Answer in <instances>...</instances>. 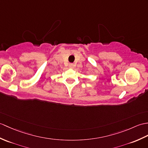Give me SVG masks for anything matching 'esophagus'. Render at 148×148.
Masks as SVG:
<instances>
[{
	"mask_svg": "<svg viewBox=\"0 0 148 148\" xmlns=\"http://www.w3.org/2000/svg\"><path fill=\"white\" fill-rule=\"evenodd\" d=\"M74 66H75V65L74 64H73V63H71V64H69V68H71V69L74 68Z\"/></svg>",
	"mask_w": 148,
	"mask_h": 148,
	"instance_id": "obj_1",
	"label": "esophagus"
}]
</instances>
